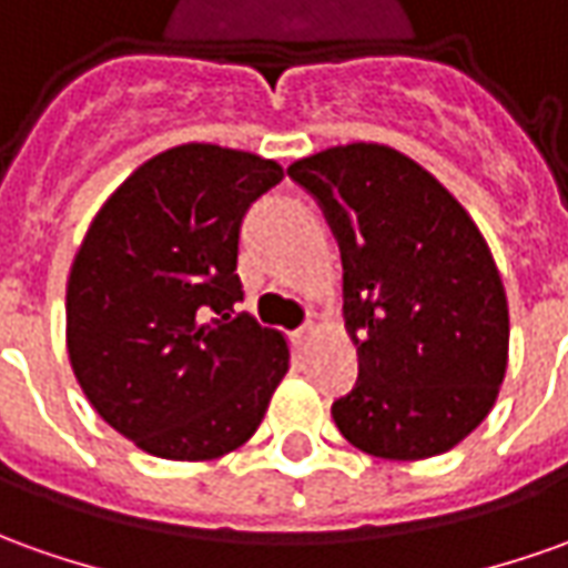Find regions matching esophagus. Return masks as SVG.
Instances as JSON below:
<instances>
[{
	"instance_id": "esophagus-1",
	"label": "esophagus",
	"mask_w": 568,
	"mask_h": 568,
	"mask_svg": "<svg viewBox=\"0 0 568 568\" xmlns=\"http://www.w3.org/2000/svg\"><path fill=\"white\" fill-rule=\"evenodd\" d=\"M311 335H314V326H311V323H304L301 329L292 333V342H295V345H307V342H311Z\"/></svg>"
}]
</instances>
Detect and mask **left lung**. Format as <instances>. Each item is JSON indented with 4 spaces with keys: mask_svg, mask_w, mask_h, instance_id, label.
<instances>
[{
    "mask_svg": "<svg viewBox=\"0 0 568 568\" xmlns=\"http://www.w3.org/2000/svg\"><path fill=\"white\" fill-rule=\"evenodd\" d=\"M288 176L314 195L342 252L357 382L338 432L382 460L460 445L495 407L510 311L478 226L429 171L388 145L311 154Z\"/></svg>",
    "mask_w": 568,
    "mask_h": 568,
    "instance_id": "left-lung-1",
    "label": "left lung"
}]
</instances>
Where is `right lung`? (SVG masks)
Returning <instances> with one entry per match:
<instances>
[{
	"label": "right lung",
	"mask_w": 568,
	"mask_h": 568,
	"mask_svg": "<svg viewBox=\"0 0 568 568\" xmlns=\"http://www.w3.org/2000/svg\"><path fill=\"white\" fill-rule=\"evenodd\" d=\"M283 180L276 161L176 145L95 214L68 280V354L95 414L164 460H211L252 438L288 348L235 311L242 220Z\"/></svg>",
	"instance_id": "obj_1"
}]
</instances>
